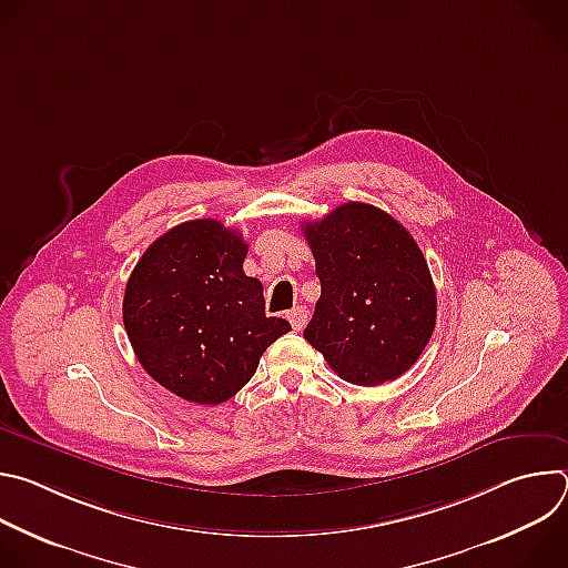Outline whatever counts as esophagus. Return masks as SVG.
Masks as SVG:
<instances>
[{
  "instance_id": "34e87169",
  "label": "esophagus",
  "mask_w": 568,
  "mask_h": 568,
  "mask_svg": "<svg viewBox=\"0 0 568 568\" xmlns=\"http://www.w3.org/2000/svg\"><path fill=\"white\" fill-rule=\"evenodd\" d=\"M287 321L292 323L294 331H303L305 323H307V310H305V305H294V307L287 312Z\"/></svg>"
}]
</instances>
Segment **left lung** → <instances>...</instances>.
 Masks as SVG:
<instances>
[{
	"instance_id": "left-lung-1",
	"label": "left lung",
	"mask_w": 568,
	"mask_h": 568,
	"mask_svg": "<svg viewBox=\"0 0 568 568\" xmlns=\"http://www.w3.org/2000/svg\"><path fill=\"white\" fill-rule=\"evenodd\" d=\"M301 231L321 281L303 337L351 384L377 386L407 373L436 326V287L412 233L364 202Z\"/></svg>"
}]
</instances>
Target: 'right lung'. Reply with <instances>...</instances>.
Instances as JSON below:
<instances>
[{
  "label": "right lung",
  "mask_w": 568,
  "mask_h": 568,
  "mask_svg": "<svg viewBox=\"0 0 568 568\" xmlns=\"http://www.w3.org/2000/svg\"><path fill=\"white\" fill-rule=\"evenodd\" d=\"M247 242L217 220L156 237L132 270L123 323L145 373L178 397L220 404L245 386L290 323L265 314L263 283L242 272Z\"/></svg>",
  "instance_id": "right-lung-1"
}]
</instances>
